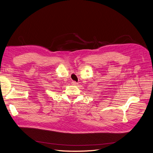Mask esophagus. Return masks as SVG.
Returning a JSON list of instances; mask_svg holds the SVG:
<instances>
[{
    "label": "esophagus",
    "instance_id": "esophagus-1",
    "mask_svg": "<svg viewBox=\"0 0 153 153\" xmlns=\"http://www.w3.org/2000/svg\"><path fill=\"white\" fill-rule=\"evenodd\" d=\"M71 83H72L73 85H77V84H78V83H76V82H75V81H73Z\"/></svg>",
    "mask_w": 153,
    "mask_h": 153
}]
</instances>
